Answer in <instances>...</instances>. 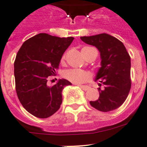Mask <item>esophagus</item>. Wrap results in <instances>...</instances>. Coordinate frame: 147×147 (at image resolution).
<instances>
[{
    "mask_svg": "<svg viewBox=\"0 0 147 147\" xmlns=\"http://www.w3.org/2000/svg\"><path fill=\"white\" fill-rule=\"evenodd\" d=\"M78 86H80V88H82V89L85 90V91H86V90H88V88H89V87H88V86H84V85H79V84H78Z\"/></svg>",
    "mask_w": 147,
    "mask_h": 147,
    "instance_id": "34e87169",
    "label": "esophagus"
}]
</instances>
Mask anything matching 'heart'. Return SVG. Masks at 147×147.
I'll return each mask as SVG.
<instances>
[{"mask_svg": "<svg viewBox=\"0 0 147 147\" xmlns=\"http://www.w3.org/2000/svg\"><path fill=\"white\" fill-rule=\"evenodd\" d=\"M86 48H89V47H84L83 49ZM64 59H65V55L62 57V61H64ZM63 75L64 78L75 84H81L89 80V79L91 78V75L89 72L80 70V69H71L66 70Z\"/></svg>", "mask_w": 147, "mask_h": 147, "instance_id": "1", "label": "heart"}]
</instances>
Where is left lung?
<instances>
[{"mask_svg": "<svg viewBox=\"0 0 147 147\" xmlns=\"http://www.w3.org/2000/svg\"><path fill=\"white\" fill-rule=\"evenodd\" d=\"M81 40L95 46L100 53L101 67L95 81L104 85L98 88L100 96L90 105L102 112L111 111L122 105L131 88L130 57L121 41L108 34L81 36Z\"/></svg>", "mask_w": 147, "mask_h": 147, "instance_id": "1", "label": "left lung"}]
</instances>
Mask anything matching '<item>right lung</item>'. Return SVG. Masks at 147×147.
<instances>
[{"label": "right lung", "mask_w": 147, "mask_h": 147, "mask_svg": "<svg viewBox=\"0 0 147 147\" xmlns=\"http://www.w3.org/2000/svg\"><path fill=\"white\" fill-rule=\"evenodd\" d=\"M73 39L41 33L26 40L18 51L14 61L16 92L23 108L33 116L45 119L60 108L62 90L72 83L66 79L53 86L47 82Z\"/></svg>", "instance_id": "1"}]
</instances>
